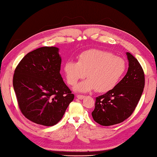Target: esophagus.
<instances>
[{"label": "esophagus", "instance_id": "esophagus-1", "mask_svg": "<svg viewBox=\"0 0 157 157\" xmlns=\"http://www.w3.org/2000/svg\"><path fill=\"white\" fill-rule=\"evenodd\" d=\"M84 97H85V96H83V95H80V94L77 95V98L78 99H79V100H82V99H84Z\"/></svg>", "mask_w": 157, "mask_h": 157}]
</instances>
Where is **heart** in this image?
I'll return each instance as SVG.
<instances>
[{
  "mask_svg": "<svg viewBox=\"0 0 157 157\" xmlns=\"http://www.w3.org/2000/svg\"><path fill=\"white\" fill-rule=\"evenodd\" d=\"M126 69L124 59L106 51L90 49L79 56L78 61H68L65 63L67 81L75 85L79 80L88 79L74 88L76 92H86L96 90L104 93L111 90L119 82Z\"/></svg>",
  "mask_w": 157,
  "mask_h": 157,
  "instance_id": "b5f03b06",
  "label": "heart"
}]
</instances>
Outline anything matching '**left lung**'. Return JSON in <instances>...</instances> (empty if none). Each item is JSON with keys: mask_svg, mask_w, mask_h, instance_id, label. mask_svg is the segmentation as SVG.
<instances>
[{"mask_svg": "<svg viewBox=\"0 0 157 157\" xmlns=\"http://www.w3.org/2000/svg\"><path fill=\"white\" fill-rule=\"evenodd\" d=\"M127 74L111 90L96 97L93 119L101 125L120 124L133 113L145 86V75L137 59L127 52Z\"/></svg>", "mask_w": 157, "mask_h": 157, "instance_id": "left-lung-1", "label": "left lung"}]
</instances>
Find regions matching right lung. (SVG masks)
Wrapping results in <instances>:
<instances>
[{"label":"right lung","mask_w":157,"mask_h":157,"mask_svg":"<svg viewBox=\"0 0 157 157\" xmlns=\"http://www.w3.org/2000/svg\"><path fill=\"white\" fill-rule=\"evenodd\" d=\"M59 48L42 47L28 53L14 71L13 86L21 112L37 124L52 126L74 99L60 74Z\"/></svg>","instance_id":"add662e5"}]
</instances>
